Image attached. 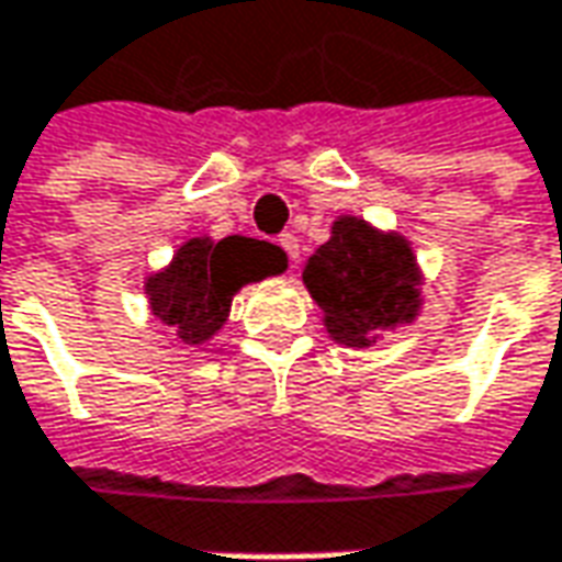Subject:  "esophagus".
I'll use <instances>...</instances> for the list:
<instances>
[{
  "label": "esophagus",
  "instance_id": "esophagus-1",
  "mask_svg": "<svg viewBox=\"0 0 562 562\" xmlns=\"http://www.w3.org/2000/svg\"><path fill=\"white\" fill-rule=\"evenodd\" d=\"M278 244H281V249L291 256V262H296V259H300V240H296L293 234H281V237H278Z\"/></svg>",
  "mask_w": 562,
  "mask_h": 562
}]
</instances>
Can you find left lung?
<instances>
[{"mask_svg": "<svg viewBox=\"0 0 562 562\" xmlns=\"http://www.w3.org/2000/svg\"><path fill=\"white\" fill-rule=\"evenodd\" d=\"M303 284L325 313V331L344 347H372L378 331L416 322L422 269L413 244L357 215H340L328 244L303 266Z\"/></svg>", "mask_w": 562, "mask_h": 562, "instance_id": "1", "label": "left lung"}]
</instances>
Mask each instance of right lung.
Instances as JSON below:
<instances>
[{"mask_svg":"<svg viewBox=\"0 0 562 562\" xmlns=\"http://www.w3.org/2000/svg\"><path fill=\"white\" fill-rule=\"evenodd\" d=\"M284 269L288 252L269 240L240 234L225 240L190 237L162 271L146 278L143 291L153 315L178 328L184 344H205L222 331L234 293Z\"/></svg>","mask_w":562,"mask_h":562,"instance_id":"1","label":"right lung"}]
</instances>
